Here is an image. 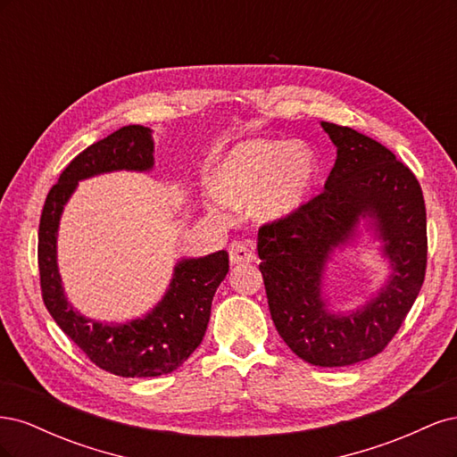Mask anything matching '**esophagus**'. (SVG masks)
<instances>
[{"label": "esophagus", "mask_w": 457, "mask_h": 457, "mask_svg": "<svg viewBox=\"0 0 457 457\" xmlns=\"http://www.w3.org/2000/svg\"><path fill=\"white\" fill-rule=\"evenodd\" d=\"M228 255H230V262H234V265H242V262L255 261V252L252 250V245L245 242H238V240L228 245Z\"/></svg>", "instance_id": "obj_1"}]
</instances>
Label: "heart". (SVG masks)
Here are the masks:
<instances>
[{"instance_id":"1","label":"heart","mask_w":457,"mask_h":457,"mask_svg":"<svg viewBox=\"0 0 457 457\" xmlns=\"http://www.w3.org/2000/svg\"><path fill=\"white\" fill-rule=\"evenodd\" d=\"M318 160L305 145L274 139L238 143L217 165L212 177V210L252 205L261 220L295 213L305 204L318 179Z\"/></svg>"}]
</instances>
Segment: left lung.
I'll return each instance as SVG.
<instances>
[{"mask_svg":"<svg viewBox=\"0 0 457 457\" xmlns=\"http://www.w3.org/2000/svg\"><path fill=\"white\" fill-rule=\"evenodd\" d=\"M337 146L324 192L259 228V270L280 337L312 366L337 368L379 354L403 326L427 269V215L416 175L389 148L337 123L322 121ZM370 216L386 242L394 274L370 303L331 315L321 274L333 247Z\"/></svg>","mask_w":457,"mask_h":457,"instance_id":"1","label":"left lung"}]
</instances>
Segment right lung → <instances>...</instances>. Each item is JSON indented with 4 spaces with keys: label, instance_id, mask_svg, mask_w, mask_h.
Listing matches in <instances>:
<instances>
[{
    "label": "right lung",
    "instance_id": "obj_1",
    "mask_svg": "<svg viewBox=\"0 0 457 457\" xmlns=\"http://www.w3.org/2000/svg\"><path fill=\"white\" fill-rule=\"evenodd\" d=\"M152 152L150 129L143 126H126L93 143L66 165L39 219V286L49 314L93 364L121 378H158L181 366L202 343L213 295L228 272L225 250L179 261L163 299L145 318L128 324L95 322L68 305L57 267V228L64 204L81 179L118 170H152Z\"/></svg>",
    "mask_w": 457,
    "mask_h": 457
}]
</instances>
